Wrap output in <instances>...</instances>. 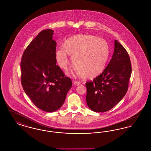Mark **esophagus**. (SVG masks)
<instances>
[{
	"instance_id": "34e87169",
	"label": "esophagus",
	"mask_w": 151,
	"mask_h": 151,
	"mask_svg": "<svg viewBox=\"0 0 151 151\" xmlns=\"http://www.w3.org/2000/svg\"><path fill=\"white\" fill-rule=\"evenodd\" d=\"M73 83H74V85H75L76 86H78L80 84V83L79 82L76 81H73Z\"/></svg>"
}]
</instances>
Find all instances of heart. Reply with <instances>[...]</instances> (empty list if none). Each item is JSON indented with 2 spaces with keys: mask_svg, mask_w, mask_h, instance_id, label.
I'll return each instance as SVG.
<instances>
[{
  "mask_svg": "<svg viewBox=\"0 0 151 151\" xmlns=\"http://www.w3.org/2000/svg\"><path fill=\"white\" fill-rule=\"evenodd\" d=\"M109 47L105 40L91 35H77L66 40L64 48L58 47L56 58L59 66L66 69L73 56L77 72L85 78H91L103 70L109 56Z\"/></svg>",
  "mask_w": 151,
  "mask_h": 151,
  "instance_id": "obj_1",
  "label": "heart"
}]
</instances>
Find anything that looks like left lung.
Listing matches in <instances>:
<instances>
[{"label":"left lung","mask_w":151,"mask_h":151,"mask_svg":"<svg viewBox=\"0 0 151 151\" xmlns=\"http://www.w3.org/2000/svg\"><path fill=\"white\" fill-rule=\"evenodd\" d=\"M131 61L127 51L117 40L114 53L104 71L86 83V102L92 111L111 109L125 96L131 74Z\"/></svg>","instance_id":"8db88e82"}]
</instances>
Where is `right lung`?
Here are the masks:
<instances>
[{
    "label": "right lung",
    "mask_w": 151,
    "mask_h": 151,
    "mask_svg": "<svg viewBox=\"0 0 151 151\" xmlns=\"http://www.w3.org/2000/svg\"><path fill=\"white\" fill-rule=\"evenodd\" d=\"M53 30H42L30 43L21 61L22 86L34 104L53 112L64 104L72 86L71 79L56 64V42Z\"/></svg>",
    "instance_id": "right-lung-1"
}]
</instances>
